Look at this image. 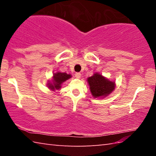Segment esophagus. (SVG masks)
<instances>
[{"label": "esophagus", "mask_w": 156, "mask_h": 156, "mask_svg": "<svg viewBox=\"0 0 156 156\" xmlns=\"http://www.w3.org/2000/svg\"><path fill=\"white\" fill-rule=\"evenodd\" d=\"M75 76H76V78H80V76H81L80 73H79V72H76V73H75Z\"/></svg>", "instance_id": "1"}]
</instances>
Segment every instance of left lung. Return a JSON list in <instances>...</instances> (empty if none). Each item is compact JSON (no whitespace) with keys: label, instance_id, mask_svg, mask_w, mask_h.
<instances>
[{"label":"left lung","instance_id":"1","mask_svg":"<svg viewBox=\"0 0 156 156\" xmlns=\"http://www.w3.org/2000/svg\"><path fill=\"white\" fill-rule=\"evenodd\" d=\"M87 81L94 98L107 96L115 89L114 82L109 81L99 73H94L87 79Z\"/></svg>","mask_w":156,"mask_h":156}]
</instances>
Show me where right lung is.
<instances>
[{"instance_id":"add662e5","label":"right lung","mask_w":156,"mask_h":156,"mask_svg":"<svg viewBox=\"0 0 156 156\" xmlns=\"http://www.w3.org/2000/svg\"><path fill=\"white\" fill-rule=\"evenodd\" d=\"M72 76L70 74H67V73H62V72H57L54 73V80H53V83H49V88L51 89V90H55V89H59L60 88L61 84L65 80H68Z\"/></svg>"}]
</instances>
